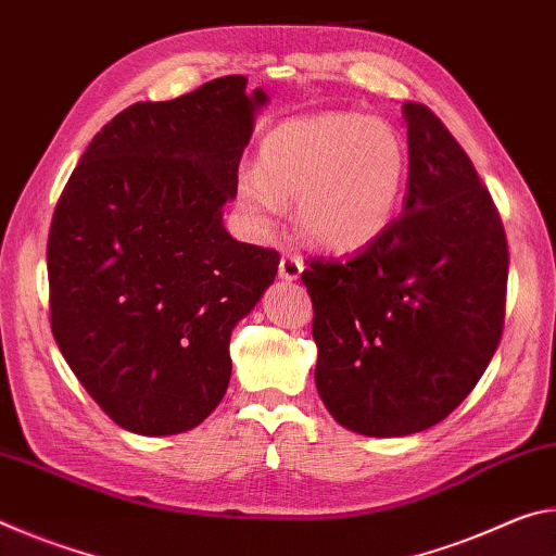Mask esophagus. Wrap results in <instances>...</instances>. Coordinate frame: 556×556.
<instances>
[{"mask_svg": "<svg viewBox=\"0 0 556 556\" xmlns=\"http://www.w3.org/2000/svg\"><path fill=\"white\" fill-rule=\"evenodd\" d=\"M301 271H304V260H301L299 255H291V252L281 255V260H279V277L281 279L296 281L301 277Z\"/></svg>", "mask_w": 556, "mask_h": 556, "instance_id": "34e87169", "label": "esophagus"}]
</instances>
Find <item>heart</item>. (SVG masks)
<instances>
[{
	"label": "heart",
	"mask_w": 556,
	"mask_h": 556,
	"mask_svg": "<svg viewBox=\"0 0 556 556\" xmlns=\"http://www.w3.org/2000/svg\"><path fill=\"white\" fill-rule=\"evenodd\" d=\"M407 176V152L390 122L316 112L279 122L262 139L257 168L238 176V205L269 235L296 199L299 230L318 248L361 250L388 230Z\"/></svg>",
	"instance_id": "1"
}]
</instances>
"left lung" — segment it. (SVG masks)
Masks as SVG:
<instances>
[{
  "mask_svg": "<svg viewBox=\"0 0 556 556\" xmlns=\"http://www.w3.org/2000/svg\"><path fill=\"white\" fill-rule=\"evenodd\" d=\"M402 213L348 260L308 257L316 390L338 425L407 437L446 419L503 336L507 240L488 188L434 112L404 102Z\"/></svg>",
  "mask_w": 556,
  "mask_h": 556,
  "instance_id": "obj_1",
  "label": "left lung"
}]
</instances>
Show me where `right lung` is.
I'll return each instance as SVG.
<instances>
[{
    "label": "right lung",
    "instance_id": "right-lung-1",
    "mask_svg": "<svg viewBox=\"0 0 556 556\" xmlns=\"http://www.w3.org/2000/svg\"><path fill=\"white\" fill-rule=\"evenodd\" d=\"M244 88V75H225L122 110L55 205L53 338L100 409L135 434H181L218 407L232 328L277 275V250L238 242L223 225L267 102Z\"/></svg>",
    "mask_w": 556,
    "mask_h": 556
}]
</instances>
